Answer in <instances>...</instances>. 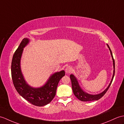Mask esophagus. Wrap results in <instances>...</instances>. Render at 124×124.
<instances>
[{
  "label": "esophagus",
  "mask_w": 124,
  "mask_h": 124,
  "mask_svg": "<svg viewBox=\"0 0 124 124\" xmlns=\"http://www.w3.org/2000/svg\"><path fill=\"white\" fill-rule=\"evenodd\" d=\"M72 71V68L70 67V66H68V67H66V68H65L66 73H70Z\"/></svg>",
  "instance_id": "34e87169"
}]
</instances>
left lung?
<instances>
[{
  "label": "left lung",
  "instance_id": "8db88e82",
  "mask_svg": "<svg viewBox=\"0 0 124 124\" xmlns=\"http://www.w3.org/2000/svg\"><path fill=\"white\" fill-rule=\"evenodd\" d=\"M107 46L109 49V50H110L112 59H113V65H114V70L113 76V78H112V79L111 80L110 84L109 85L108 87L105 89V91H103L101 93L95 94V95L94 94V95L90 94H88L86 93H85V92L82 90L81 88H80V87L79 85L77 79L76 78V77H74L73 74H71L70 76V79H71V83H72V90H73L74 96H75L79 100H81V101H93V100H99V99L101 98V97H102L103 96H104V94L106 93V92L107 91L109 87H110L112 81H113V79H114V75H115V60L114 59L113 54H112V52L110 50V47H109L108 45H107Z\"/></svg>",
  "mask_w": 124,
  "mask_h": 124
}]
</instances>
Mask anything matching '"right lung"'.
<instances>
[{
  "label": "right lung",
  "instance_id": "1",
  "mask_svg": "<svg viewBox=\"0 0 124 124\" xmlns=\"http://www.w3.org/2000/svg\"><path fill=\"white\" fill-rule=\"evenodd\" d=\"M28 42V39H23L14 53L11 66V77L18 93L31 104L41 107L48 104L53 99L57 85L60 80L64 76L65 72L63 70L53 74L46 84L41 88H33L28 85L24 79L20 66L23 48Z\"/></svg>",
  "mask_w": 124,
  "mask_h": 124
}]
</instances>
